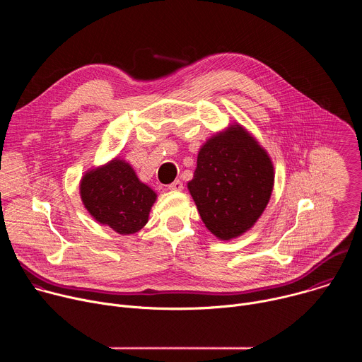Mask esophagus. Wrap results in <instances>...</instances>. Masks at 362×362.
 <instances>
[{"mask_svg": "<svg viewBox=\"0 0 362 362\" xmlns=\"http://www.w3.org/2000/svg\"><path fill=\"white\" fill-rule=\"evenodd\" d=\"M170 190H182L183 189V183H182V180H175L173 183H170L169 186H168Z\"/></svg>", "mask_w": 362, "mask_h": 362, "instance_id": "obj_1", "label": "esophagus"}]
</instances>
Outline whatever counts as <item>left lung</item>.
Masks as SVG:
<instances>
[{
    "mask_svg": "<svg viewBox=\"0 0 362 362\" xmlns=\"http://www.w3.org/2000/svg\"><path fill=\"white\" fill-rule=\"evenodd\" d=\"M187 187L204 226L228 240L262 215L274 187V166L257 141L236 126L200 148Z\"/></svg>",
    "mask_w": 362,
    "mask_h": 362,
    "instance_id": "1",
    "label": "left lung"
}]
</instances>
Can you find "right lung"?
<instances>
[{
	"mask_svg": "<svg viewBox=\"0 0 362 362\" xmlns=\"http://www.w3.org/2000/svg\"><path fill=\"white\" fill-rule=\"evenodd\" d=\"M80 193L90 215L120 235L140 230L156 200V193L137 179L130 165L117 159L88 172Z\"/></svg>",
	"mask_w": 362,
	"mask_h": 362,
	"instance_id": "right-lung-1",
	"label": "right lung"
}]
</instances>
